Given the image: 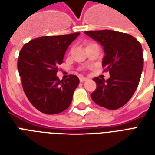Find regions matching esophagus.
<instances>
[{
    "mask_svg": "<svg viewBox=\"0 0 155 155\" xmlns=\"http://www.w3.org/2000/svg\"><path fill=\"white\" fill-rule=\"evenodd\" d=\"M88 81V78L85 77H80V81L81 82H84V81Z\"/></svg>",
    "mask_w": 155,
    "mask_h": 155,
    "instance_id": "obj_1",
    "label": "esophagus"
}]
</instances>
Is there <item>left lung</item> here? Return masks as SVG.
Here are the masks:
<instances>
[{
	"label": "left lung",
	"mask_w": 155,
	"mask_h": 155,
	"mask_svg": "<svg viewBox=\"0 0 155 155\" xmlns=\"http://www.w3.org/2000/svg\"><path fill=\"white\" fill-rule=\"evenodd\" d=\"M84 34L103 46L102 65L110 74L106 81L93 79L97 88L91 99L101 107L117 110L130 101L140 83L143 67L141 44L132 35L114 31H91Z\"/></svg>",
	"instance_id": "left-lung-1"
}]
</instances>
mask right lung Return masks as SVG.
Here are the masks:
<instances>
[{
	"mask_svg": "<svg viewBox=\"0 0 155 155\" xmlns=\"http://www.w3.org/2000/svg\"><path fill=\"white\" fill-rule=\"evenodd\" d=\"M80 33L42 36L24 45L19 54V74L30 102L44 114H59L71 104L80 80L71 74L64 81L57 77L58 66L65 51Z\"/></svg>",
	"mask_w": 155,
	"mask_h": 155,
	"instance_id": "add662e5",
	"label": "right lung"
}]
</instances>
